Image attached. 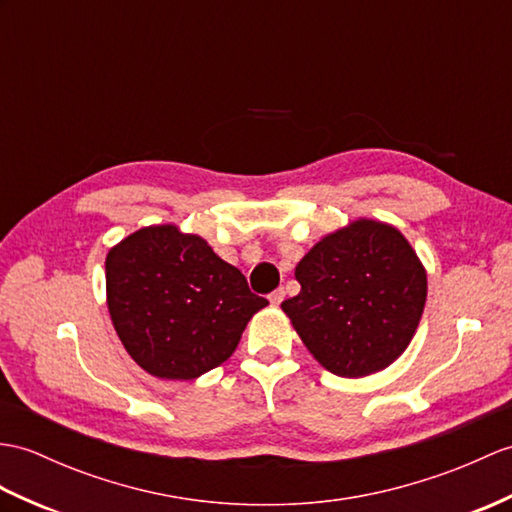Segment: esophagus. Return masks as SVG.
<instances>
[{
    "instance_id": "esophagus-1",
    "label": "esophagus",
    "mask_w": 512,
    "mask_h": 512,
    "mask_svg": "<svg viewBox=\"0 0 512 512\" xmlns=\"http://www.w3.org/2000/svg\"><path fill=\"white\" fill-rule=\"evenodd\" d=\"M268 299H270V303H272V305H281V301L285 299V290H283V288H279V290H275V292H270Z\"/></svg>"
}]
</instances>
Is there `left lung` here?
<instances>
[{"instance_id": "8db88e82", "label": "left lung", "mask_w": 512, "mask_h": 512, "mask_svg": "<svg viewBox=\"0 0 512 512\" xmlns=\"http://www.w3.org/2000/svg\"><path fill=\"white\" fill-rule=\"evenodd\" d=\"M294 277L301 292L281 310L327 371L364 377L408 349L425 307L427 275L395 227L355 220L325 235Z\"/></svg>"}]
</instances>
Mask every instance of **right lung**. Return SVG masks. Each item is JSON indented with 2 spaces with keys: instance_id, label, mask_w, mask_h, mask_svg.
I'll list each match as a JSON object with an SVG mask.
<instances>
[{
  "instance_id": "obj_1",
  "label": "right lung",
  "mask_w": 512,
  "mask_h": 512,
  "mask_svg": "<svg viewBox=\"0 0 512 512\" xmlns=\"http://www.w3.org/2000/svg\"><path fill=\"white\" fill-rule=\"evenodd\" d=\"M113 327L146 373L196 379L231 358L268 301L198 235L174 224L139 229L106 255Z\"/></svg>"
}]
</instances>
